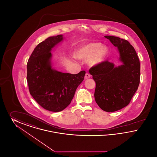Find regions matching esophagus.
Segmentation results:
<instances>
[{"mask_svg":"<svg viewBox=\"0 0 157 157\" xmlns=\"http://www.w3.org/2000/svg\"><path fill=\"white\" fill-rule=\"evenodd\" d=\"M90 75L88 73H86V74L85 75V79H88V78H90Z\"/></svg>","mask_w":157,"mask_h":157,"instance_id":"esophagus-1","label":"esophagus"}]
</instances>
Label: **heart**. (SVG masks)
I'll use <instances>...</instances> for the list:
<instances>
[{
	"label": "heart",
	"instance_id": "b5f03b06",
	"mask_svg": "<svg viewBox=\"0 0 157 157\" xmlns=\"http://www.w3.org/2000/svg\"><path fill=\"white\" fill-rule=\"evenodd\" d=\"M108 49L101 43H90L81 46L76 51L75 56L78 59L90 58L91 65H97L104 61L108 55Z\"/></svg>",
	"mask_w": 157,
	"mask_h": 157
}]
</instances>
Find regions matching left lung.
Wrapping results in <instances>:
<instances>
[{
	"label": "left lung",
	"instance_id": "obj_1",
	"mask_svg": "<svg viewBox=\"0 0 157 157\" xmlns=\"http://www.w3.org/2000/svg\"><path fill=\"white\" fill-rule=\"evenodd\" d=\"M118 48L123 64L115 67L108 60L89 70L96 83L94 97L104 111L115 112L125 107L138 90L140 82V62L134 48L125 39L105 36Z\"/></svg>",
	"mask_w": 157,
	"mask_h": 157
}]
</instances>
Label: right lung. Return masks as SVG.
<instances>
[{"label":"right lung","mask_w":157,"mask_h":157,"mask_svg":"<svg viewBox=\"0 0 157 157\" xmlns=\"http://www.w3.org/2000/svg\"><path fill=\"white\" fill-rule=\"evenodd\" d=\"M63 40L59 35L46 39L35 48L27 63V82L30 95L45 109L59 112L71 104L85 71L62 73L52 68V49Z\"/></svg>","instance_id":"1"}]
</instances>
